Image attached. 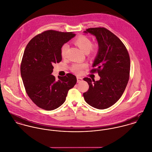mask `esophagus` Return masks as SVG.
Listing matches in <instances>:
<instances>
[{
    "mask_svg": "<svg viewBox=\"0 0 152 152\" xmlns=\"http://www.w3.org/2000/svg\"><path fill=\"white\" fill-rule=\"evenodd\" d=\"M82 80H83V78H82V77H79V76H77V81L78 83L80 82H81Z\"/></svg>",
    "mask_w": 152,
    "mask_h": 152,
    "instance_id": "esophagus-1",
    "label": "esophagus"
}]
</instances>
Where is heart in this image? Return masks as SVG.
Here are the masks:
<instances>
[{"mask_svg":"<svg viewBox=\"0 0 152 152\" xmlns=\"http://www.w3.org/2000/svg\"><path fill=\"white\" fill-rule=\"evenodd\" d=\"M75 43L76 45L82 50L85 53H88L90 49H91L92 52H95L96 51V47H91L92 46V42L91 41L87 38V37L84 35H81L78 37L75 40ZM68 46L67 44H65L62 45L61 50V56L63 58H65L66 55V53L68 51ZM87 64L84 63H77L74 64L72 67V70L73 72L76 73H82V70L84 68L87 67Z\"/></svg>","mask_w":152,"mask_h":152,"instance_id":"heart-1","label":"heart"}]
</instances>
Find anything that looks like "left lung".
<instances>
[{
	"instance_id": "left-lung-1",
	"label": "left lung",
	"mask_w": 152,
	"mask_h": 152,
	"mask_svg": "<svg viewBox=\"0 0 152 152\" xmlns=\"http://www.w3.org/2000/svg\"><path fill=\"white\" fill-rule=\"evenodd\" d=\"M84 33L94 35L98 42L99 50L92 66L95 68L91 72H97L100 79H83L89 86L83 97L91 107L106 109L118 101L125 91L129 78V55L122 42L105 28H90Z\"/></svg>"
}]
</instances>
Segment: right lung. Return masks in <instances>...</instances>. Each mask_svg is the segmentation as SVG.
<instances>
[{
	"instance_id": "1",
	"label": "right lung",
	"mask_w": 152,
	"mask_h": 152,
	"mask_svg": "<svg viewBox=\"0 0 152 152\" xmlns=\"http://www.w3.org/2000/svg\"><path fill=\"white\" fill-rule=\"evenodd\" d=\"M76 35L54 30L45 31L32 38L24 52L20 71L27 94L38 107L53 110L66 100L68 91L77 82L75 75L53 76L54 64L62 61V45Z\"/></svg>"
}]
</instances>
